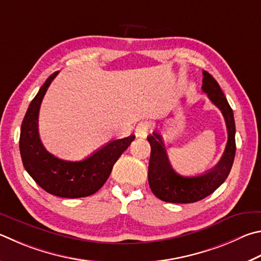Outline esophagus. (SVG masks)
<instances>
[{
    "label": "esophagus",
    "instance_id": "34e87169",
    "mask_svg": "<svg viewBox=\"0 0 261 261\" xmlns=\"http://www.w3.org/2000/svg\"><path fill=\"white\" fill-rule=\"evenodd\" d=\"M151 130V123L148 121L140 122L136 127V136L139 138H146L147 135L149 134Z\"/></svg>",
    "mask_w": 261,
    "mask_h": 261
}]
</instances>
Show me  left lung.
I'll return each mask as SVG.
<instances>
[{"label": "left lung", "mask_w": 261, "mask_h": 261, "mask_svg": "<svg viewBox=\"0 0 261 261\" xmlns=\"http://www.w3.org/2000/svg\"><path fill=\"white\" fill-rule=\"evenodd\" d=\"M210 100L224 115L228 140L224 154L218 164L209 172L201 176H180L170 164L163 139L158 132L147 137L150 144V159L148 165V182L151 192L160 200L169 203H194L210 195L228 177L233 167L235 145V121L233 110L221 91L219 84L206 70H203V85Z\"/></svg>", "instance_id": "8db88e82"}]
</instances>
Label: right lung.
<instances>
[{
  "label": "right lung",
  "mask_w": 261,
  "mask_h": 261,
  "mask_svg": "<svg viewBox=\"0 0 261 261\" xmlns=\"http://www.w3.org/2000/svg\"><path fill=\"white\" fill-rule=\"evenodd\" d=\"M59 72L48 77L28 106L19 139L22 164L40 187L52 195L79 198L98 192L106 182L118 158L136 136L113 140L89 158L77 162L56 158L44 148L39 135V112L42 99Z\"/></svg>",
  "instance_id": "1"
}]
</instances>
